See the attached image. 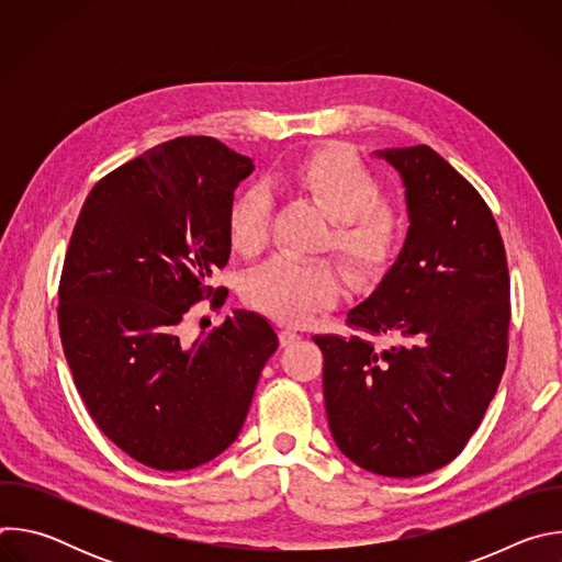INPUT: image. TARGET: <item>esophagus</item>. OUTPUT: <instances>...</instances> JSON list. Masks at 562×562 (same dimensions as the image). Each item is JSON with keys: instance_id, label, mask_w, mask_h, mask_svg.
<instances>
[{"instance_id": "34e87169", "label": "esophagus", "mask_w": 562, "mask_h": 562, "mask_svg": "<svg viewBox=\"0 0 562 562\" xmlns=\"http://www.w3.org/2000/svg\"><path fill=\"white\" fill-rule=\"evenodd\" d=\"M302 336L295 331V329H282L280 331V342H282V347H289V345H293V342H297Z\"/></svg>"}]
</instances>
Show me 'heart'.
<instances>
[{"label":"heart","mask_w":562,"mask_h":562,"mask_svg":"<svg viewBox=\"0 0 562 562\" xmlns=\"http://www.w3.org/2000/svg\"><path fill=\"white\" fill-rule=\"evenodd\" d=\"M286 182L313 200L331 220L325 247L353 280L378 278L397 254L405 217L395 202L382 198L378 176L347 146L319 148L289 169ZM273 198L265 187H249L228 209V237L235 251L256 256L269 239ZM345 282L329 260L278 256L247 280L245 295L258 311L300 323L315 308L336 304Z\"/></svg>","instance_id":"heart-1"}]
</instances>
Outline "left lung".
Instances as JSON below:
<instances>
[{
  "label": "left lung",
  "instance_id": "obj_1",
  "mask_svg": "<svg viewBox=\"0 0 562 562\" xmlns=\"http://www.w3.org/2000/svg\"><path fill=\"white\" fill-rule=\"evenodd\" d=\"M405 184L409 231L378 289L347 325L313 336L323 349L329 429L358 467L414 477L451 462L483 420L507 362L509 271L498 224L480 193L418 144L375 150Z\"/></svg>",
  "mask_w": 562,
  "mask_h": 562
}]
</instances>
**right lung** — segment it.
Returning <instances> with one entry per match:
<instances>
[{"label": "right lung", "mask_w": 562, "mask_h": 562, "mask_svg": "<svg viewBox=\"0 0 562 562\" xmlns=\"http://www.w3.org/2000/svg\"><path fill=\"white\" fill-rule=\"evenodd\" d=\"M251 157L176 137L102 178L75 222L59 280V336L102 434L159 471L200 467L239 434L278 334L235 308L193 345L180 327L231 256L233 191Z\"/></svg>", "instance_id": "right-lung-1"}]
</instances>
